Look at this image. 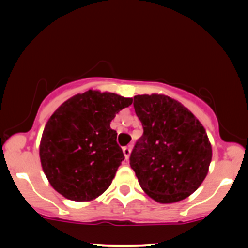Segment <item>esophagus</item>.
Returning a JSON list of instances; mask_svg holds the SVG:
<instances>
[{"label": "esophagus", "mask_w": 248, "mask_h": 248, "mask_svg": "<svg viewBox=\"0 0 248 248\" xmlns=\"http://www.w3.org/2000/svg\"><path fill=\"white\" fill-rule=\"evenodd\" d=\"M122 152H124V158H126V161H128V158H129V156H130V153H132V146L124 147Z\"/></svg>", "instance_id": "esophagus-1"}]
</instances>
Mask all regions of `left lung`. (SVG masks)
<instances>
[{
    "label": "left lung",
    "instance_id": "8db88e82",
    "mask_svg": "<svg viewBox=\"0 0 248 248\" xmlns=\"http://www.w3.org/2000/svg\"><path fill=\"white\" fill-rule=\"evenodd\" d=\"M143 135L130 167L144 192L161 204L183 201L201 186L212 160L205 128L181 102L164 94L134 96Z\"/></svg>",
    "mask_w": 248,
    "mask_h": 248
}]
</instances>
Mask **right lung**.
Listing matches in <instances>:
<instances>
[{"mask_svg": "<svg viewBox=\"0 0 248 248\" xmlns=\"http://www.w3.org/2000/svg\"><path fill=\"white\" fill-rule=\"evenodd\" d=\"M132 98L88 90L55 110L39 144L43 171L51 186L75 202L94 201L109 187L124 160L110 121Z\"/></svg>", "mask_w": 248, "mask_h": 248, "instance_id": "add662e5", "label": "right lung"}]
</instances>
